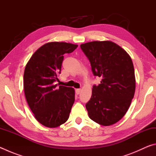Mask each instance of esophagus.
<instances>
[{
    "mask_svg": "<svg viewBox=\"0 0 156 156\" xmlns=\"http://www.w3.org/2000/svg\"><path fill=\"white\" fill-rule=\"evenodd\" d=\"M81 92V89H76V94H80V93Z\"/></svg>",
    "mask_w": 156,
    "mask_h": 156,
    "instance_id": "1",
    "label": "esophagus"
}]
</instances>
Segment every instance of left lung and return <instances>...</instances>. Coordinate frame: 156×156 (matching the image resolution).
I'll list each match as a JSON object with an SVG mask.
<instances>
[{"label": "left lung", "instance_id": "obj_1", "mask_svg": "<svg viewBox=\"0 0 156 156\" xmlns=\"http://www.w3.org/2000/svg\"><path fill=\"white\" fill-rule=\"evenodd\" d=\"M95 76L102 79L94 85L85 107L89 117L100 125L109 126L125 115L135 94L136 78L131 58L125 49L109 41L80 44Z\"/></svg>", "mask_w": 156, "mask_h": 156}]
</instances>
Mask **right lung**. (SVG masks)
<instances>
[{"label":"right lung","mask_w":156,"mask_h":156,"mask_svg":"<svg viewBox=\"0 0 156 156\" xmlns=\"http://www.w3.org/2000/svg\"><path fill=\"white\" fill-rule=\"evenodd\" d=\"M77 44L51 42L34 52L26 65L23 86L26 100L34 117L41 125L55 128L64 124L75 100L72 87L60 85L58 80L65 54H70Z\"/></svg>","instance_id":"obj_1"}]
</instances>
